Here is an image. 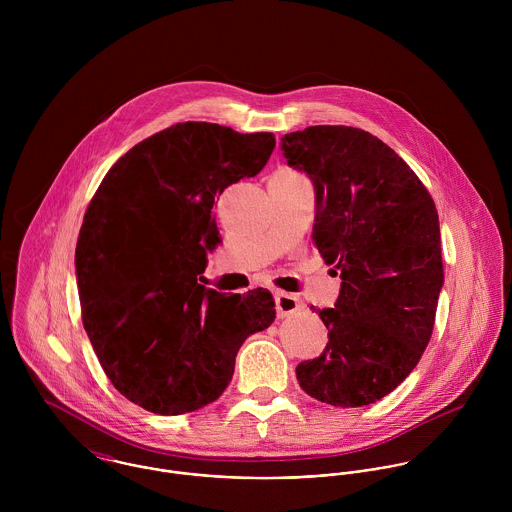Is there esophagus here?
<instances>
[{
	"label": "esophagus",
	"instance_id": "34e87169",
	"mask_svg": "<svg viewBox=\"0 0 512 512\" xmlns=\"http://www.w3.org/2000/svg\"><path fill=\"white\" fill-rule=\"evenodd\" d=\"M274 301H276V313L280 319L290 317L301 305L299 297H295L292 293L278 292L274 295Z\"/></svg>",
	"mask_w": 512,
	"mask_h": 512
}]
</instances>
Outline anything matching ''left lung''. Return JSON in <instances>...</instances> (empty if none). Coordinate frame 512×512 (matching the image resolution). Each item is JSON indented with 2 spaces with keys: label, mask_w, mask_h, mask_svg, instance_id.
<instances>
[{
  "label": "left lung",
  "mask_w": 512,
  "mask_h": 512,
  "mask_svg": "<svg viewBox=\"0 0 512 512\" xmlns=\"http://www.w3.org/2000/svg\"><path fill=\"white\" fill-rule=\"evenodd\" d=\"M282 153L313 183V240L341 274L335 307L317 311L329 343L297 365L299 386L331 406H368L416 368L432 337L443 288L434 199L359 128L309 126L286 134Z\"/></svg>",
  "instance_id": "1"
}]
</instances>
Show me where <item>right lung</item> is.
Masks as SVG:
<instances>
[{"label": "right lung", "mask_w": 512, "mask_h": 512, "mask_svg": "<svg viewBox=\"0 0 512 512\" xmlns=\"http://www.w3.org/2000/svg\"><path fill=\"white\" fill-rule=\"evenodd\" d=\"M274 147L270 132L175 124L122 155L88 205L74 252L82 323L116 390L153 414L215 402L240 345L276 317L264 288L226 295L197 280L220 244L215 197Z\"/></svg>", "instance_id": "add662e5"}]
</instances>
